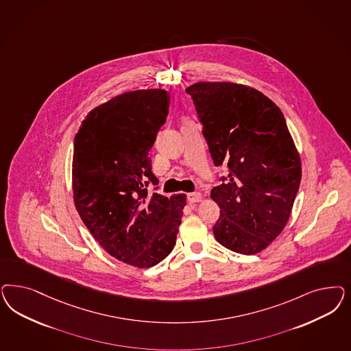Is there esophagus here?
<instances>
[{"mask_svg": "<svg viewBox=\"0 0 351 351\" xmlns=\"http://www.w3.org/2000/svg\"><path fill=\"white\" fill-rule=\"evenodd\" d=\"M202 199H203V196L200 193H191L187 195V200L190 203H199V202H202Z\"/></svg>", "mask_w": 351, "mask_h": 351, "instance_id": "1", "label": "esophagus"}]
</instances>
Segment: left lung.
<instances>
[{"label":"left lung","mask_w":351,"mask_h":351,"mask_svg":"<svg viewBox=\"0 0 351 351\" xmlns=\"http://www.w3.org/2000/svg\"><path fill=\"white\" fill-rule=\"evenodd\" d=\"M191 95L215 167L227 165L210 197L217 241L240 254L267 248L283 231L301 183V158L280 108L250 86L196 82Z\"/></svg>","instance_id":"obj_1"}]
</instances>
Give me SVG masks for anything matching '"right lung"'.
<instances>
[{"mask_svg":"<svg viewBox=\"0 0 351 351\" xmlns=\"http://www.w3.org/2000/svg\"><path fill=\"white\" fill-rule=\"evenodd\" d=\"M162 89L117 95L88 113L73 143L72 190L80 217L107 253L138 269L176 245L186 195L148 193L158 184L148 151L169 112Z\"/></svg>","mask_w":351,"mask_h":351,"instance_id":"right-lung-1","label":"right lung"}]
</instances>
